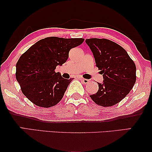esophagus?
I'll use <instances>...</instances> for the list:
<instances>
[{
	"mask_svg": "<svg viewBox=\"0 0 152 152\" xmlns=\"http://www.w3.org/2000/svg\"><path fill=\"white\" fill-rule=\"evenodd\" d=\"M82 81V82L84 83V84H88V83L90 82V80H87V79H82V80H81Z\"/></svg>",
	"mask_w": 152,
	"mask_h": 152,
	"instance_id": "esophagus-1",
	"label": "esophagus"
}]
</instances>
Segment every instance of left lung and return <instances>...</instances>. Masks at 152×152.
Wrapping results in <instances>:
<instances>
[{"mask_svg": "<svg viewBox=\"0 0 152 152\" xmlns=\"http://www.w3.org/2000/svg\"><path fill=\"white\" fill-rule=\"evenodd\" d=\"M86 44L95 58L103 82L90 95L97 105L112 107L119 103L132 90L136 80V67L126 51L120 45L107 39H87Z\"/></svg>", "mask_w": 152, "mask_h": 152, "instance_id": "left-lung-1", "label": "left lung"}]
</instances>
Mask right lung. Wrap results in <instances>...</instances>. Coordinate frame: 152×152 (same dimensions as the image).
I'll use <instances>...</instances> for the list:
<instances>
[{
  "label": "right lung",
  "mask_w": 152,
  "mask_h": 152,
  "mask_svg": "<svg viewBox=\"0 0 152 152\" xmlns=\"http://www.w3.org/2000/svg\"><path fill=\"white\" fill-rule=\"evenodd\" d=\"M84 39L50 37L37 41L16 63V78L25 96L35 105L49 108L61 101L72 79H64L57 66L67 61L70 49Z\"/></svg>",
  "instance_id": "right-lung-1"
}]
</instances>
